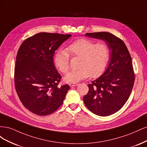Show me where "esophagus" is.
Returning <instances> with one entry per match:
<instances>
[{
	"label": "esophagus",
	"instance_id": "1",
	"mask_svg": "<svg viewBox=\"0 0 147 147\" xmlns=\"http://www.w3.org/2000/svg\"><path fill=\"white\" fill-rule=\"evenodd\" d=\"M78 85V83H70L69 86H77Z\"/></svg>",
	"mask_w": 147,
	"mask_h": 147
}]
</instances>
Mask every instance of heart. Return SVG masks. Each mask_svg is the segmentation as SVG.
<instances>
[{
  "label": "heart",
  "mask_w": 147,
  "mask_h": 147,
  "mask_svg": "<svg viewBox=\"0 0 147 147\" xmlns=\"http://www.w3.org/2000/svg\"><path fill=\"white\" fill-rule=\"evenodd\" d=\"M67 51L71 56L80 57L79 69L70 71L65 76V80L67 82L76 83L90 76L91 78L100 76L110 58V49L106 44L96 43L89 39L82 38L72 42L67 47ZM68 53L64 50H59L55 55V64L63 73L67 72L70 67Z\"/></svg>",
  "instance_id": "1"
}]
</instances>
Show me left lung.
<instances>
[{
    "label": "left lung",
    "mask_w": 147,
    "mask_h": 147,
    "mask_svg": "<svg viewBox=\"0 0 147 147\" xmlns=\"http://www.w3.org/2000/svg\"><path fill=\"white\" fill-rule=\"evenodd\" d=\"M86 36L104 40L110 50L107 69L88 84L84 103L91 112L106 117L117 112L127 102L134 86L135 75L132 59L122 40L110 32L86 33Z\"/></svg>",
    "instance_id": "obj_1"
}]
</instances>
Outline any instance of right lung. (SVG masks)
I'll return each mask as SVG.
<instances>
[{
	"label": "right lung",
	"mask_w": 147,
	"mask_h": 147,
	"mask_svg": "<svg viewBox=\"0 0 147 147\" xmlns=\"http://www.w3.org/2000/svg\"><path fill=\"white\" fill-rule=\"evenodd\" d=\"M70 34L40 32L26 39L17 53L15 89L22 104L40 116L50 115L63 104L68 84L59 86L61 76L53 63L55 51Z\"/></svg>",
	"instance_id": "right-lung-1"
}]
</instances>
